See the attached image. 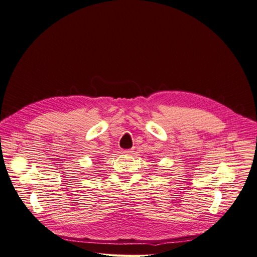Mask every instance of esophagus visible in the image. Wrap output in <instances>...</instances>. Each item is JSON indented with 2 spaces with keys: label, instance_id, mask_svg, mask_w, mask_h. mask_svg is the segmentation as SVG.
Here are the masks:
<instances>
[{
  "label": "esophagus",
  "instance_id": "esophagus-1",
  "mask_svg": "<svg viewBox=\"0 0 257 257\" xmlns=\"http://www.w3.org/2000/svg\"><path fill=\"white\" fill-rule=\"evenodd\" d=\"M132 152H133V149H127L123 151V153H132Z\"/></svg>",
  "mask_w": 257,
  "mask_h": 257
}]
</instances>
